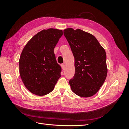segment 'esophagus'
<instances>
[{
  "label": "esophagus",
  "mask_w": 129,
  "mask_h": 129,
  "mask_svg": "<svg viewBox=\"0 0 129 129\" xmlns=\"http://www.w3.org/2000/svg\"><path fill=\"white\" fill-rule=\"evenodd\" d=\"M61 67H62V69L64 70L65 69V65L64 64H61Z\"/></svg>",
  "instance_id": "34e87169"
}]
</instances>
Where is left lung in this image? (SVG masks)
Masks as SVG:
<instances>
[{"instance_id":"8db88e82","label":"left lung","mask_w":129,"mask_h":129,"mask_svg":"<svg viewBox=\"0 0 129 129\" xmlns=\"http://www.w3.org/2000/svg\"><path fill=\"white\" fill-rule=\"evenodd\" d=\"M63 34L75 58V73L69 81L72 90L82 97L94 95L107 75L104 49L93 35L80 29L68 28Z\"/></svg>"}]
</instances>
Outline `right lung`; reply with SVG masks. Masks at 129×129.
I'll return each instance as SVG.
<instances>
[{
    "label": "right lung",
    "mask_w": 129,
    "mask_h": 129,
    "mask_svg": "<svg viewBox=\"0 0 129 129\" xmlns=\"http://www.w3.org/2000/svg\"><path fill=\"white\" fill-rule=\"evenodd\" d=\"M62 35V30L44 29L35 35L22 50L19 61L20 75L26 88L33 94H48L61 77V68L54 49Z\"/></svg>",
    "instance_id": "right-lung-1"
}]
</instances>
